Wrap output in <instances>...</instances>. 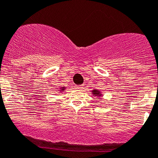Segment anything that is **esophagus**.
<instances>
[{"label": "esophagus", "mask_w": 158, "mask_h": 158, "mask_svg": "<svg viewBox=\"0 0 158 158\" xmlns=\"http://www.w3.org/2000/svg\"><path fill=\"white\" fill-rule=\"evenodd\" d=\"M76 89H82L84 88V85H75Z\"/></svg>", "instance_id": "esophagus-1"}]
</instances>
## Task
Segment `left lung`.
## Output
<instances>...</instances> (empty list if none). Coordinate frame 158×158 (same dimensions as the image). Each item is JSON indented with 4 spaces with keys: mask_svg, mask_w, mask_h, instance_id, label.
<instances>
[{
    "mask_svg": "<svg viewBox=\"0 0 158 158\" xmlns=\"http://www.w3.org/2000/svg\"><path fill=\"white\" fill-rule=\"evenodd\" d=\"M92 94L94 95V96H98V97L101 96V94H100V92L98 91V90H93Z\"/></svg>",
    "mask_w": 158,
    "mask_h": 158,
    "instance_id": "8db88e82",
    "label": "left lung"
}]
</instances>
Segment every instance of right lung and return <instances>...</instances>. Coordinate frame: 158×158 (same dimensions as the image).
I'll return each instance as SVG.
<instances>
[{"instance_id":"1","label":"right lung","mask_w":158,"mask_h":158,"mask_svg":"<svg viewBox=\"0 0 158 158\" xmlns=\"http://www.w3.org/2000/svg\"><path fill=\"white\" fill-rule=\"evenodd\" d=\"M64 87H63V88H62V89H61V90H60V91H64Z\"/></svg>"}]
</instances>
